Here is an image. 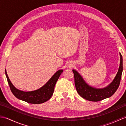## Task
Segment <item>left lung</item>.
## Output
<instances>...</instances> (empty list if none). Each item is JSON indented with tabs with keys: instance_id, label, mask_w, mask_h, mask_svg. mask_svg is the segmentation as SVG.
I'll list each match as a JSON object with an SVG mask.
<instances>
[{
	"instance_id": "8db88e82",
	"label": "left lung",
	"mask_w": 126,
	"mask_h": 126,
	"mask_svg": "<svg viewBox=\"0 0 126 126\" xmlns=\"http://www.w3.org/2000/svg\"><path fill=\"white\" fill-rule=\"evenodd\" d=\"M120 63L118 71L110 84L102 88H96L88 84L78 72L73 69L74 74L75 85L79 94L85 100L97 102L110 97L119 88L123 71L122 56L120 53Z\"/></svg>"
}]
</instances>
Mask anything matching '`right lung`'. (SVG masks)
<instances>
[{
  "mask_svg": "<svg viewBox=\"0 0 126 126\" xmlns=\"http://www.w3.org/2000/svg\"><path fill=\"white\" fill-rule=\"evenodd\" d=\"M62 72L63 70L62 69L56 71L49 81L39 89L31 92H24L17 89L13 85L5 69V75L13 94L19 100L32 104L43 103L49 100L53 95L55 84Z\"/></svg>",
  "mask_w": 126,
  "mask_h": 126,
  "instance_id": "right-lung-1",
  "label": "right lung"
}]
</instances>
